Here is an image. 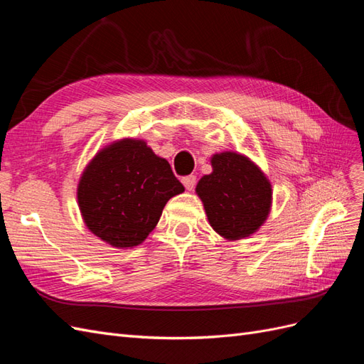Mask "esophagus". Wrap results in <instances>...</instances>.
<instances>
[{
    "mask_svg": "<svg viewBox=\"0 0 364 364\" xmlns=\"http://www.w3.org/2000/svg\"><path fill=\"white\" fill-rule=\"evenodd\" d=\"M196 176H193V174H190V176H185V178L182 179V183L185 185V188L188 190V191H193L194 190V186H196Z\"/></svg>",
    "mask_w": 364,
    "mask_h": 364,
    "instance_id": "34e87169",
    "label": "esophagus"
}]
</instances>
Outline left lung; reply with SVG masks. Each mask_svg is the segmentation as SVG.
Wrapping results in <instances>:
<instances>
[{
    "mask_svg": "<svg viewBox=\"0 0 364 364\" xmlns=\"http://www.w3.org/2000/svg\"><path fill=\"white\" fill-rule=\"evenodd\" d=\"M213 173L196 186L208 222L226 240L252 235L266 222L272 206V185L247 156L235 151L215 153Z\"/></svg>",
    "mask_w": 364,
    "mask_h": 364,
    "instance_id": "8db88e82",
    "label": "left lung"
}]
</instances>
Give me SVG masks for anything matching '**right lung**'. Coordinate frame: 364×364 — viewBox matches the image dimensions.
Segmentation results:
<instances>
[{
    "instance_id": "obj_1",
    "label": "right lung",
    "mask_w": 364,
    "mask_h": 364,
    "mask_svg": "<svg viewBox=\"0 0 364 364\" xmlns=\"http://www.w3.org/2000/svg\"><path fill=\"white\" fill-rule=\"evenodd\" d=\"M183 191L167 159L156 156L146 141L124 138L102 149L86 165L77 202L94 235L127 249L147 238L165 203Z\"/></svg>"
}]
</instances>
